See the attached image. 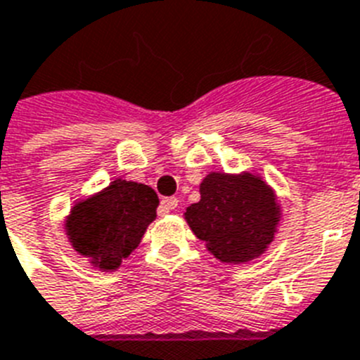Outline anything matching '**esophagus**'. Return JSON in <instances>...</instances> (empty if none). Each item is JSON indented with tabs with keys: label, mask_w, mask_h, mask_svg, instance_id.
<instances>
[{
	"label": "esophagus",
	"mask_w": 360,
	"mask_h": 360,
	"mask_svg": "<svg viewBox=\"0 0 360 360\" xmlns=\"http://www.w3.org/2000/svg\"><path fill=\"white\" fill-rule=\"evenodd\" d=\"M160 207H162V211L169 213V211L176 210V207H178V200H176V198H174V196H169V198H164V200H162Z\"/></svg>",
	"instance_id": "1"
}]
</instances>
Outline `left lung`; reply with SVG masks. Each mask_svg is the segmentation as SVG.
Here are the masks:
<instances>
[{
	"mask_svg": "<svg viewBox=\"0 0 360 360\" xmlns=\"http://www.w3.org/2000/svg\"><path fill=\"white\" fill-rule=\"evenodd\" d=\"M281 207L262 178L251 173H211L200 184V202L186 210V220L220 262L257 259L273 242Z\"/></svg>",
	"mask_w": 360,
	"mask_h": 360,
	"instance_id": "left-lung-1",
	"label": "left lung"
}]
</instances>
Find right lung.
<instances>
[{"label": "right lung", "mask_w": 360, "mask_h": 360, "mask_svg": "<svg viewBox=\"0 0 360 360\" xmlns=\"http://www.w3.org/2000/svg\"><path fill=\"white\" fill-rule=\"evenodd\" d=\"M156 207L158 196L149 186L118 178L72 207L67 235L72 248L94 268L112 271L136 250L156 218Z\"/></svg>", "instance_id": "obj_1"}]
</instances>
